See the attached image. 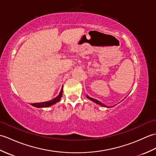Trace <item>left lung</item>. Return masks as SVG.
I'll use <instances>...</instances> for the list:
<instances>
[{
	"mask_svg": "<svg viewBox=\"0 0 156 156\" xmlns=\"http://www.w3.org/2000/svg\"><path fill=\"white\" fill-rule=\"evenodd\" d=\"M87 98H88V99H89V100H90V101H92V102H95V103H97V104H98V105H101V106H102V107H107V108H108L107 106H106L105 105H104L103 103H102L101 102H100L99 101H98V100H97V99H95V98H91V97H88V95H87Z\"/></svg>",
	"mask_w": 156,
	"mask_h": 156,
	"instance_id": "8db88e82",
	"label": "left lung"
}]
</instances>
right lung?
Wrapping results in <instances>:
<instances>
[{
    "instance_id": "add662e5",
    "label": "right lung",
    "mask_w": 156,
    "mask_h": 156,
    "mask_svg": "<svg viewBox=\"0 0 156 156\" xmlns=\"http://www.w3.org/2000/svg\"><path fill=\"white\" fill-rule=\"evenodd\" d=\"M62 92H63V87L62 88L60 92H59V94L58 97H56L55 98H53L52 100L49 101H46V102H37V103H33L31 105L32 106H34V107H37V108H45V107H51V106L55 105V103H57L58 102L60 101V99L62 97Z\"/></svg>"
}]
</instances>
